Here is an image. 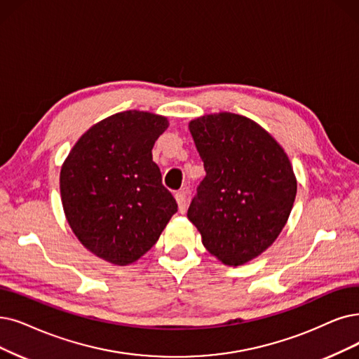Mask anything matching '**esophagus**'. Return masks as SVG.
Instances as JSON below:
<instances>
[{
	"label": "esophagus",
	"mask_w": 359,
	"mask_h": 359,
	"mask_svg": "<svg viewBox=\"0 0 359 359\" xmlns=\"http://www.w3.org/2000/svg\"><path fill=\"white\" fill-rule=\"evenodd\" d=\"M175 198H177L180 212L185 213V210H187V193H185V191H178L175 194Z\"/></svg>",
	"instance_id": "obj_1"
}]
</instances>
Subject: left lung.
<instances>
[{"mask_svg":"<svg viewBox=\"0 0 359 359\" xmlns=\"http://www.w3.org/2000/svg\"><path fill=\"white\" fill-rule=\"evenodd\" d=\"M206 177L187 217L210 255L238 266L276 241L292 212L297 182L287 154L241 114H205L189 123Z\"/></svg>","mask_w":359,"mask_h":359,"instance_id":"1","label":"left lung"}]
</instances>
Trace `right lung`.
Returning <instances> with one entry per match:
<instances>
[{
    "label": "right lung",
    "mask_w": 359,
    "mask_h": 359,
    "mask_svg": "<svg viewBox=\"0 0 359 359\" xmlns=\"http://www.w3.org/2000/svg\"><path fill=\"white\" fill-rule=\"evenodd\" d=\"M168 125L149 111L111 114L78 140L62 166L60 194L72 231L110 264L138 261L178 210L151 156Z\"/></svg>",
    "instance_id": "right-lung-1"
}]
</instances>
